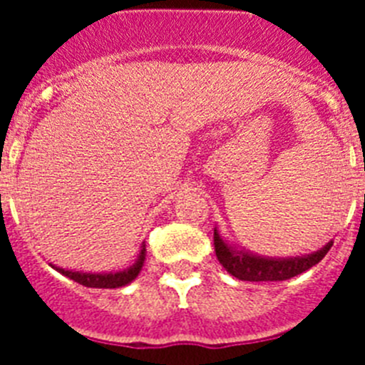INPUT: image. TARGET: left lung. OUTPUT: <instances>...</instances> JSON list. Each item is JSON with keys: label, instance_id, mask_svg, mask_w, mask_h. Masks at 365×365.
Masks as SVG:
<instances>
[{"label": "left lung", "instance_id": "1", "mask_svg": "<svg viewBox=\"0 0 365 365\" xmlns=\"http://www.w3.org/2000/svg\"><path fill=\"white\" fill-rule=\"evenodd\" d=\"M333 243H327L322 250L309 256L287 257V259H276V257H261L247 254L243 250H235L234 247L227 245L219 237V232L214 230V248L219 263L225 267L228 274L241 282H283L291 279L298 274L305 272L316 263H320L329 252Z\"/></svg>", "mask_w": 365, "mask_h": 365}]
</instances>
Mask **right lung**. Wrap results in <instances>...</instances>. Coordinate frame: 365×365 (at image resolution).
<instances>
[{
    "label": "right lung",
    "mask_w": 365,
    "mask_h": 365,
    "mask_svg": "<svg viewBox=\"0 0 365 365\" xmlns=\"http://www.w3.org/2000/svg\"><path fill=\"white\" fill-rule=\"evenodd\" d=\"M144 256H146V248L143 247L140 256H138V259L135 261L133 267L122 270V272L89 274V272H73V270H63V269H56V270L83 287H91V289H117V287L128 285V283L133 282V279L137 278L138 272H140V269H143L144 265Z\"/></svg>",
    "instance_id": "1"
}]
</instances>
